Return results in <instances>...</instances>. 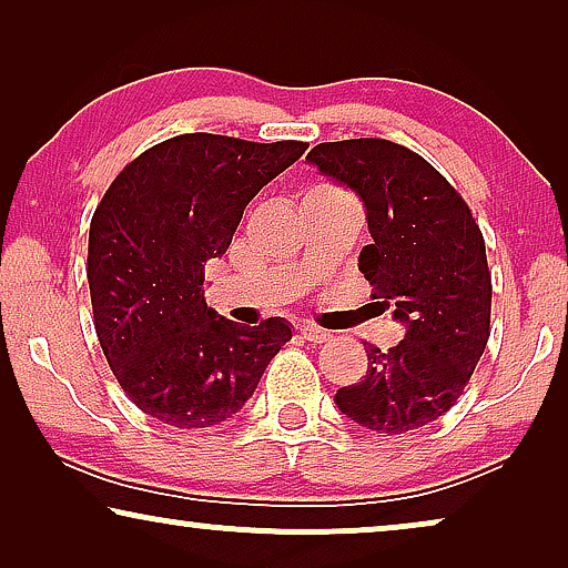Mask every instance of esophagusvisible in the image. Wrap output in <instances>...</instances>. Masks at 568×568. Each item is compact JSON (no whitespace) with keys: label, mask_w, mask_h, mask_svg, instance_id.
<instances>
[{"label":"esophagus","mask_w":568,"mask_h":568,"mask_svg":"<svg viewBox=\"0 0 568 568\" xmlns=\"http://www.w3.org/2000/svg\"><path fill=\"white\" fill-rule=\"evenodd\" d=\"M300 336L310 344H325V341H331V331L317 328V325H300Z\"/></svg>","instance_id":"esophagus-1"}]
</instances>
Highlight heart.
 Instances as JSON below:
<instances>
[{
	"instance_id": "b5f03b06",
	"label": "heart",
	"mask_w": 568,
	"mask_h": 568,
	"mask_svg": "<svg viewBox=\"0 0 568 568\" xmlns=\"http://www.w3.org/2000/svg\"><path fill=\"white\" fill-rule=\"evenodd\" d=\"M315 191H333V189H325V185H321V189H315Z\"/></svg>"
}]
</instances>
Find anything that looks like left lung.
Returning <instances> with one entry per match:
<instances>
[{"instance_id":"8db88e82","label":"left lung","mask_w":568,"mask_h":568,"mask_svg":"<svg viewBox=\"0 0 568 568\" xmlns=\"http://www.w3.org/2000/svg\"><path fill=\"white\" fill-rule=\"evenodd\" d=\"M307 162L362 199L372 243L359 271L406 328L390 352L364 344L367 375L333 400L379 437L422 429L455 406L486 348L484 235L460 193L406 146L346 139L313 146Z\"/></svg>"}]
</instances>
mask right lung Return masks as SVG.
<instances>
[{
  "mask_svg": "<svg viewBox=\"0 0 568 568\" xmlns=\"http://www.w3.org/2000/svg\"><path fill=\"white\" fill-rule=\"evenodd\" d=\"M305 150L183 134L139 154L105 191L90 224L92 315L115 379L146 416L178 429L227 422L292 338L284 317L245 328L206 307L204 266Z\"/></svg>",
  "mask_w": 568,
  "mask_h": 568,
  "instance_id": "1",
  "label": "right lung"
}]
</instances>
